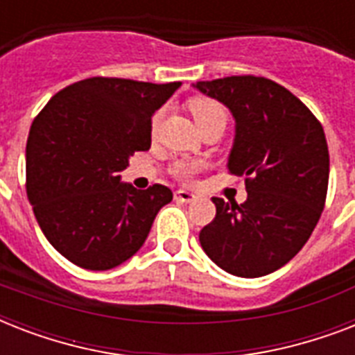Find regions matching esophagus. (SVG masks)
Returning a JSON list of instances; mask_svg holds the SVG:
<instances>
[{
    "mask_svg": "<svg viewBox=\"0 0 355 355\" xmlns=\"http://www.w3.org/2000/svg\"><path fill=\"white\" fill-rule=\"evenodd\" d=\"M175 199L178 202H191V200H195V193H191L188 189H177L175 191Z\"/></svg>",
    "mask_w": 355,
    "mask_h": 355,
    "instance_id": "34e87169",
    "label": "esophagus"
}]
</instances>
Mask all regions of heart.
<instances>
[{"label": "heart", "instance_id": "1", "mask_svg": "<svg viewBox=\"0 0 355 355\" xmlns=\"http://www.w3.org/2000/svg\"><path fill=\"white\" fill-rule=\"evenodd\" d=\"M189 110L193 114L197 125L214 118H227V112H225L223 105H219V103L214 101V99H206V97L191 99V101H189ZM160 112L156 114L155 119H153V127H156V125L160 123ZM195 171H197V166H195V164H180V166L177 167V175L180 178H189Z\"/></svg>", "mask_w": 355, "mask_h": 355}]
</instances>
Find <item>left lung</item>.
I'll return each mask as SVG.
<instances>
[{
  "instance_id": "1",
  "label": "left lung",
  "mask_w": 355,
  "mask_h": 355,
  "mask_svg": "<svg viewBox=\"0 0 355 355\" xmlns=\"http://www.w3.org/2000/svg\"><path fill=\"white\" fill-rule=\"evenodd\" d=\"M193 88L232 112L228 171L245 177L243 205L214 197L216 217L200 247L241 278L275 272L306 245L324 210L330 155L322 125L298 97L254 75L200 80Z\"/></svg>"
}]
</instances>
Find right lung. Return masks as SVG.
<instances>
[{"label": "right lung", "instance_id": "obj_1", "mask_svg": "<svg viewBox=\"0 0 355 355\" xmlns=\"http://www.w3.org/2000/svg\"><path fill=\"white\" fill-rule=\"evenodd\" d=\"M180 83L92 77L66 86L27 139V197L47 241L71 263L108 270L132 258L171 189H136L119 173L149 150L153 114Z\"/></svg>", "mask_w": 355, "mask_h": 355}]
</instances>
